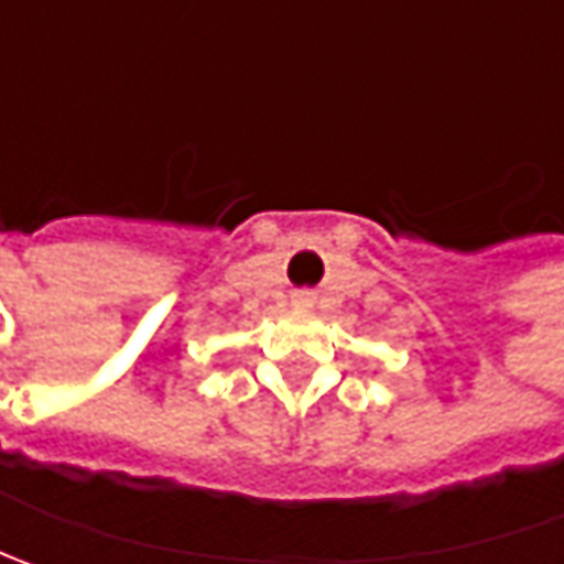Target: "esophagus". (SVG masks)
Wrapping results in <instances>:
<instances>
[{"label":"esophagus","mask_w":564,"mask_h":564,"mask_svg":"<svg viewBox=\"0 0 564 564\" xmlns=\"http://www.w3.org/2000/svg\"><path fill=\"white\" fill-rule=\"evenodd\" d=\"M294 301H297V304H307V301H311V297H307V294H297V297H294Z\"/></svg>","instance_id":"esophagus-1"}]
</instances>
